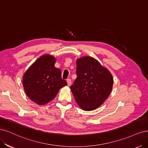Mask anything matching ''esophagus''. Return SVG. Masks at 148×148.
<instances>
[{
    "label": "esophagus",
    "instance_id": "1",
    "mask_svg": "<svg viewBox=\"0 0 148 148\" xmlns=\"http://www.w3.org/2000/svg\"><path fill=\"white\" fill-rule=\"evenodd\" d=\"M66 81H67V83H68V86H70V85H71V82H72V81H71V79H68L67 80H66Z\"/></svg>",
    "mask_w": 148,
    "mask_h": 148
}]
</instances>
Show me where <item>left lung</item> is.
Wrapping results in <instances>:
<instances>
[{
  "mask_svg": "<svg viewBox=\"0 0 148 148\" xmlns=\"http://www.w3.org/2000/svg\"><path fill=\"white\" fill-rule=\"evenodd\" d=\"M76 74L71 86L75 101L85 111L100 106L112 88L113 79L109 71L92 57H83L76 61Z\"/></svg>",
  "mask_w": 148,
  "mask_h": 148,
  "instance_id": "1",
  "label": "left lung"
}]
</instances>
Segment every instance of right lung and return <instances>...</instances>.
I'll return each mask as SVG.
<instances>
[{"label":"right lung","instance_id":"right-lung-1","mask_svg":"<svg viewBox=\"0 0 148 148\" xmlns=\"http://www.w3.org/2000/svg\"><path fill=\"white\" fill-rule=\"evenodd\" d=\"M56 59L45 55L37 59L23 78L24 89L32 101L43 105L53 100L59 90L67 85L61 78V71L55 67Z\"/></svg>","mask_w":148,"mask_h":148}]
</instances>
